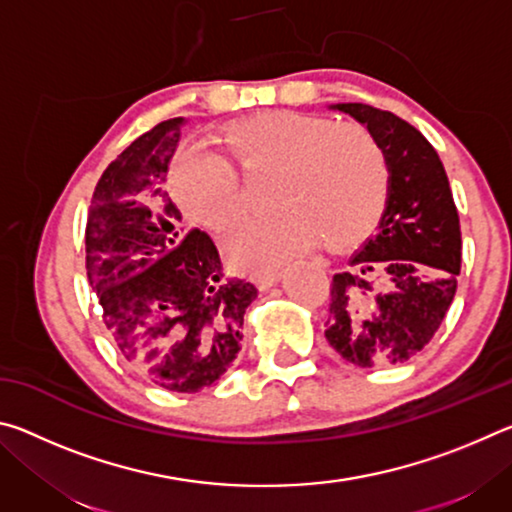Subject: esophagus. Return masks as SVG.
Segmentation results:
<instances>
[{
    "instance_id": "34e87169",
    "label": "esophagus",
    "mask_w": 512,
    "mask_h": 512,
    "mask_svg": "<svg viewBox=\"0 0 512 512\" xmlns=\"http://www.w3.org/2000/svg\"><path fill=\"white\" fill-rule=\"evenodd\" d=\"M277 277H280V271H277V268H266V271L255 273V282L259 289H268L277 282Z\"/></svg>"
}]
</instances>
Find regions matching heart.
Here are the masks:
<instances>
[{
  "label": "heart",
  "mask_w": 512,
  "mask_h": 512,
  "mask_svg": "<svg viewBox=\"0 0 512 512\" xmlns=\"http://www.w3.org/2000/svg\"><path fill=\"white\" fill-rule=\"evenodd\" d=\"M221 144L248 178L275 171L268 201L277 210L235 225L225 237L239 264L273 266L318 239L327 250L352 248L377 228L386 210V153L366 126L271 110L230 126ZM169 183L180 210L210 230H225L244 212L239 173L219 153L180 151Z\"/></svg>",
  "instance_id": "obj_1"
}]
</instances>
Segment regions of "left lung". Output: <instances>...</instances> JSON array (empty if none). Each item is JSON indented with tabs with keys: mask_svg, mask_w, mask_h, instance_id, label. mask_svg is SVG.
I'll return each instance as SVG.
<instances>
[{
	"mask_svg": "<svg viewBox=\"0 0 512 512\" xmlns=\"http://www.w3.org/2000/svg\"><path fill=\"white\" fill-rule=\"evenodd\" d=\"M377 137L391 187L377 235L332 277L325 336L359 368L415 357L452 305L461 221L438 153L418 128L368 103H336Z\"/></svg>",
	"mask_w": 512,
	"mask_h": 512,
	"instance_id": "8db88e82",
	"label": "left lung"
}]
</instances>
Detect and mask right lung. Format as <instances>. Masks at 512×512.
Returning <instances> with one entry per match:
<instances>
[{
  "mask_svg": "<svg viewBox=\"0 0 512 512\" xmlns=\"http://www.w3.org/2000/svg\"><path fill=\"white\" fill-rule=\"evenodd\" d=\"M183 117L160 121L108 164L85 225V268L103 323L135 370L176 393L221 381L257 287L225 271L205 230L167 194Z\"/></svg>",
  "mask_w": 512,
  "mask_h": 512,
  "instance_id": "1",
  "label": "right lung"
}]
</instances>
